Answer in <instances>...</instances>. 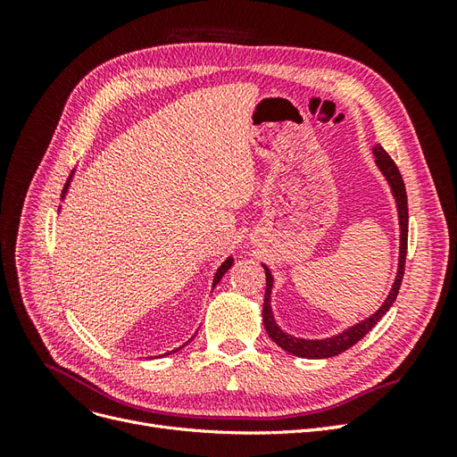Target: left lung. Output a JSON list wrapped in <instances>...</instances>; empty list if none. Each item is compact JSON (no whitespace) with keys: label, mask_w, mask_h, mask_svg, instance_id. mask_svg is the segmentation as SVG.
<instances>
[{"label":"left lung","mask_w":457,"mask_h":457,"mask_svg":"<svg viewBox=\"0 0 457 457\" xmlns=\"http://www.w3.org/2000/svg\"><path fill=\"white\" fill-rule=\"evenodd\" d=\"M373 156H376V163L379 171L385 175L386 181L391 185L393 196L396 200V207H398V223H400V259H398V272L395 284L389 292V297L385 299L383 305L379 307L378 312H373L366 320L358 322L356 326L345 329L343 334L334 336V337H326V339H299L294 336H287L284 331L276 326L274 316L270 311V289H272V274L270 270L262 265L267 274V289H265V303H262V322H265V329L269 337L282 347L284 351L292 353L295 356L301 358H329L341 354L343 351H347L349 347H353L354 343L361 341L368 331L376 326L383 314L391 309V305L395 303L400 284H403V276H404V262H406V250H408V196H406V187L403 181V175H400L396 163L393 162V158L386 154L383 150V146H373Z\"/></svg>","instance_id":"left-lung-1"}]
</instances>
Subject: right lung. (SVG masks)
<instances>
[{"label": "right lung", "instance_id": "obj_1", "mask_svg": "<svg viewBox=\"0 0 457 457\" xmlns=\"http://www.w3.org/2000/svg\"><path fill=\"white\" fill-rule=\"evenodd\" d=\"M71 179H72V175L68 177V181H66V185H64V188H62V196H64V192L68 190V185H71ZM230 265H232V257H228V259L223 262V265L219 267V270H217V274H215V278H213V286H217V284H219V280L223 278L225 272L230 269ZM179 349H181V347H179ZM173 353H175V351H173ZM168 354H170V353H168Z\"/></svg>", "mask_w": 457, "mask_h": 457}]
</instances>
